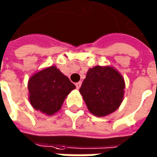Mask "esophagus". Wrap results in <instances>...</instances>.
I'll use <instances>...</instances> for the list:
<instances>
[{"instance_id": "esophagus-1", "label": "esophagus", "mask_w": 157, "mask_h": 157, "mask_svg": "<svg viewBox=\"0 0 157 157\" xmlns=\"http://www.w3.org/2000/svg\"><path fill=\"white\" fill-rule=\"evenodd\" d=\"M75 86H76V88H80L81 87V86H82V82H78L75 83Z\"/></svg>"}]
</instances>
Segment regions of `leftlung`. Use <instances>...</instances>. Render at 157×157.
<instances>
[{
	"mask_svg": "<svg viewBox=\"0 0 157 157\" xmlns=\"http://www.w3.org/2000/svg\"><path fill=\"white\" fill-rule=\"evenodd\" d=\"M124 89L123 76L114 68L95 66L88 70L79 91L88 111L97 117H104L119 108Z\"/></svg>",
	"mask_w": 157,
	"mask_h": 157,
	"instance_id": "left-lung-1",
	"label": "left lung"
}]
</instances>
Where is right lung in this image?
I'll return each mask as SVG.
<instances>
[{
    "instance_id": "add662e5",
    "label": "right lung",
    "mask_w": 157,
    "mask_h": 157,
    "mask_svg": "<svg viewBox=\"0 0 157 157\" xmlns=\"http://www.w3.org/2000/svg\"><path fill=\"white\" fill-rule=\"evenodd\" d=\"M75 88V84L70 79L56 66H51L30 77V103L34 109L46 115H53L61 109L65 98Z\"/></svg>"
}]
</instances>
